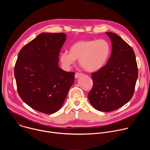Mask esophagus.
I'll list each match as a JSON object with an SVG mask.
<instances>
[{"instance_id": "obj_1", "label": "esophagus", "mask_w": 150, "mask_h": 150, "mask_svg": "<svg viewBox=\"0 0 150 150\" xmlns=\"http://www.w3.org/2000/svg\"><path fill=\"white\" fill-rule=\"evenodd\" d=\"M82 75H83V74L79 73V72H76L75 75V78H79V76H81Z\"/></svg>"}]
</instances>
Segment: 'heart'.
<instances>
[{"mask_svg":"<svg viewBox=\"0 0 150 150\" xmlns=\"http://www.w3.org/2000/svg\"><path fill=\"white\" fill-rule=\"evenodd\" d=\"M111 53L109 42L104 39L83 40L73 43L69 52L60 54V61L67 69L71 68L79 59V63L85 71L96 72L104 67Z\"/></svg>","mask_w":150,"mask_h":150,"instance_id":"b5f03b06","label":"heart"}]
</instances>
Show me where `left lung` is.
Wrapping results in <instances>:
<instances>
[{
	"label": "left lung",
	"mask_w": 150,
	"mask_h": 150,
	"mask_svg": "<svg viewBox=\"0 0 150 150\" xmlns=\"http://www.w3.org/2000/svg\"><path fill=\"white\" fill-rule=\"evenodd\" d=\"M105 33L112 41V54L103 68L91 74L93 86L88 97L96 110L109 112L131 99L138 72L132 48L116 34Z\"/></svg>",
	"instance_id": "obj_1"
}]
</instances>
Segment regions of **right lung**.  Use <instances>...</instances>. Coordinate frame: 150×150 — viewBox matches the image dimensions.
Segmentation results:
<instances>
[{"instance_id":"add662e5","label":"right lung","mask_w":150,"mask_h":150,"mask_svg":"<svg viewBox=\"0 0 150 150\" xmlns=\"http://www.w3.org/2000/svg\"><path fill=\"white\" fill-rule=\"evenodd\" d=\"M63 33L39 34L24 46L14 68L19 96L27 105L46 114L58 111L75 79V72L59 67Z\"/></svg>"}]
</instances>
